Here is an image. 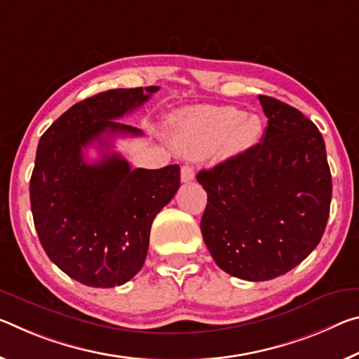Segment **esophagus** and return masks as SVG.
Instances as JSON below:
<instances>
[{"label": "esophagus", "mask_w": 359, "mask_h": 359, "mask_svg": "<svg viewBox=\"0 0 359 359\" xmlns=\"http://www.w3.org/2000/svg\"><path fill=\"white\" fill-rule=\"evenodd\" d=\"M180 179L184 184L193 182L195 180V170H193V168L189 166V164H185V166H182V169H180Z\"/></svg>", "instance_id": "34e87169"}]
</instances>
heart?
I'll use <instances>...</instances> for the list:
<instances>
[{"mask_svg": "<svg viewBox=\"0 0 359 359\" xmlns=\"http://www.w3.org/2000/svg\"><path fill=\"white\" fill-rule=\"evenodd\" d=\"M262 123L236 107H208L187 115L177 129V142L193 155L220 149L224 156L240 155L257 144Z\"/></svg>", "mask_w": 359, "mask_h": 359, "instance_id": "b5f03b06", "label": "heart"}]
</instances>
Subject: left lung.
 I'll list each match as a JSON object with an SVG mask.
<instances>
[{
	"label": "left lung",
	"mask_w": 359,
	"mask_h": 359,
	"mask_svg": "<svg viewBox=\"0 0 359 359\" xmlns=\"http://www.w3.org/2000/svg\"><path fill=\"white\" fill-rule=\"evenodd\" d=\"M259 100L269 118L260 144L196 175L208 193L203 240L222 270L246 281L273 280L309 257L332 196L318 128L281 100Z\"/></svg>",
	"instance_id": "1"
}]
</instances>
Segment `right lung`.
Returning a JSON list of instances; mask_svg holds the SVG:
<instances>
[{
	"label": "right lung",
	"instance_id": "obj_1",
	"mask_svg": "<svg viewBox=\"0 0 359 359\" xmlns=\"http://www.w3.org/2000/svg\"><path fill=\"white\" fill-rule=\"evenodd\" d=\"M111 89L84 99L41 135L30 179V203L39 243L48 257L79 283L115 287L140 271L149 252L153 219L180 185L177 164L130 169L111 151L115 135H142L116 119L156 93ZM95 144L101 159L82 150Z\"/></svg>",
	"mask_w": 359,
	"mask_h": 359
}]
</instances>
